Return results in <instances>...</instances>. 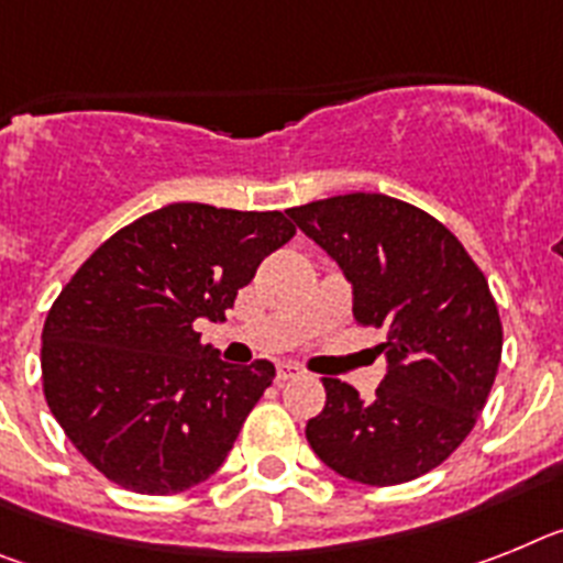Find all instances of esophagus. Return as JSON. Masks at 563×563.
<instances>
[{
  "label": "esophagus",
  "mask_w": 563,
  "mask_h": 563,
  "mask_svg": "<svg viewBox=\"0 0 563 563\" xmlns=\"http://www.w3.org/2000/svg\"><path fill=\"white\" fill-rule=\"evenodd\" d=\"M302 376V368L295 363H280L277 365V383H288V379H297Z\"/></svg>",
  "instance_id": "esophagus-1"
}]
</instances>
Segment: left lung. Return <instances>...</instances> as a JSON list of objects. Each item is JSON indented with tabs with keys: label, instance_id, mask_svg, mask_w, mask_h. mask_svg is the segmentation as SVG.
Returning a JSON list of instances; mask_svg holds the SVG:
<instances>
[{
	"label": "left lung",
	"instance_id": "8db88e82",
	"mask_svg": "<svg viewBox=\"0 0 563 563\" xmlns=\"http://www.w3.org/2000/svg\"><path fill=\"white\" fill-rule=\"evenodd\" d=\"M354 286V320L383 329L388 374L374 402L322 376L325 408L309 419L311 451L371 487L439 467L476 424L501 363V320L487 277L433 214L376 192L288 209Z\"/></svg>",
	"mask_w": 563,
	"mask_h": 563
}]
</instances>
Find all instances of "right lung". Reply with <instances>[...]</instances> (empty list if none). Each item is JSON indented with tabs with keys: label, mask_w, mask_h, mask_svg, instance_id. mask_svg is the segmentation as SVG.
<instances>
[{
	"label": "right lung",
	"mask_w": 563,
	"mask_h": 563,
	"mask_svg": "<svg viewBox=\"0 0 563 563\" xmlns=\"http://www.w3.org/2000/svg\"><path fill=\"white\" fill-rule=\"evenodd\" d=\"M295 232L283 212L169 203L107 238L53 300L47 408L112 485L173 496L221 467L275 365L223 363L195 320H223Z\"/></svg>",
	"instance_id": "1"
}]
</instances>
